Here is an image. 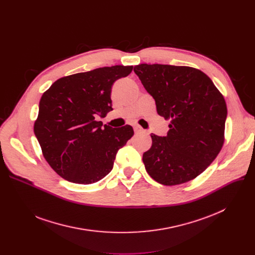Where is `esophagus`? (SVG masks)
<instances>
[{"label": "esophagus", "mask_w": 255, "mask_h": 255, "mask_svg": "<svg viewBox=\"0 0 255 255\" xmlns=\"http://www.w3.org/2000/svg\"><path fill=\"white\" fill-rule=\"evenodd\" d=\"M134 132L136 134H138V133H145V131L140 126H134Z\"/></svg>", "instance_id": "obj_1"}]
</instances>
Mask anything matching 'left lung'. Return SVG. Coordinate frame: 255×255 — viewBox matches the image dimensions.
Listing matches in <instances>:
<instances>
[{
	"label": "left lung",
	"instance_id": "obj_1",
	"mask_svg": "<svg viewBox=\"0 0 255 255\" xmlns=\"http://www.w3.org/2000/svg\"><path fill=\"white\" fill-rule=\"evenodd\" d=\"M134 72L155 100L158 115L170 121L166 136L151 134V147L142 157L145 169L164 186L188 183L205 171L223 147L225 99L195 67L141 63Z\"/></svg>",
	"mask_w": 255,
	"mask_h": 255
}]
</instances>
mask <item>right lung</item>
<instances>
[{
	"label": "right lung",
	"instance_id": "right-lung-1",
	"mask_svg": "<svg viewBox=\"0 0 255 255\" xmlns=\"http://www.w3.org/2000/svg\"><path fill=\"white\" fill-rule=\"evenodd\" d=\"M132 65L99 67L63 77L40 99L34 133L51 168L70 183L90 185L113 168L117 151L133 136L130 125L102 126L113 110L111 89Z\"/></svg>",
	"mask_w": 255,
	"mask_h": 255
}]
</instances>
